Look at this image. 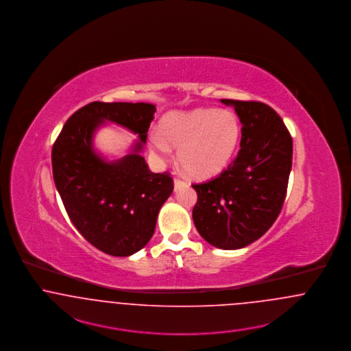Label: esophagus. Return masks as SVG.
I'll use <instances>...</instances> for the list:
<instances>
[{
  "label": "esophagus",
  "mask_w": 351,
  "mask_h": 351,
  "mask_svg": "<svg viewBox=\"0 0 351 351\" xmlns=\"http://www.w3.org/2000/svg\"><path fill=\"white\" fill-rule=\"evenodd\" d=\"M182 184H184V181L180 180V178H174V190H177V189L181 187Z\"/></svg>",
  "instance_id": "obj_1"
}]
</instances>
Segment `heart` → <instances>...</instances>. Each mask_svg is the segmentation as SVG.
Returning a JSON list of instances; mask_svg holds the SVG:
<instances>
[{"label":"heart","mask_w":351,"mask_h":351,"mask_svg":"<svg viewBox=\"0 0 351 351\" xmlns=\"http://www.w3.org/2000/svg\"><path fill=\"white\" fill-rule=\"evenodd\" d=\"M149 135V148L157 157L168 158L170 145L178 148L182 168L194 177L220 173L232 160L241 137L240 121L229 110L195 108L171 111Z\"/></svg>","instance_id":"heart-1"}]
</instances>
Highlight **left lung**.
Instances as JSON below:
<instances>
[{"label":"left lung","instance_id":"left-lung-1","mask_svg":"<svg viewBox=\"0 0 351 351\" xmlns=\"http://www.w3.org/2000/svg\"><path fill=\"white\" fill-rule=\"evenodd\" d=\"M220 101L240 118L241 148L217 177L193 184L198 194L193 220L208 244L233 250L258 240L280 214L292 167V137L271 107Z\"/></svg>","mask_w":351,"mask_h":351}]
</instances>
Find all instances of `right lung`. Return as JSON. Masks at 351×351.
<instances>
[{
  "mask_svg": "<svg viewBox=\"0 0 351 351\" xmlns=\"http://www.w3.org/2000/svg\"><path fill=\"white\" fill-rule=\"evenodd\" d=\"M156 112L152 104L92 102L66 121L52 147L56 189L77 230L101 252L127 257L153 236L157 215L173 193L169 173H152L140 154ZM105 121L136 133L133 152L106 162L93 151Z\"/></svg>",
  "mask_w": 351,
  "mask_h": 351,
  "instance_id": "1",
  "label": "right lung"
}]
</instances>
